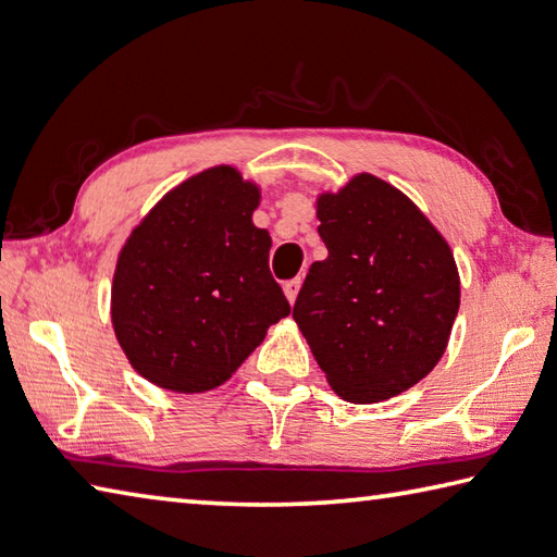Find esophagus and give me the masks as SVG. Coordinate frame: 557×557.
Here are the masks:
<instances>
[{
	"instance_id": "34e87169",
	"label": "esophagus",
	"mask_w": 557,
	"mask_h": 557,
	"mask_svg": "<svg viewBox=\"0 0 557 557\" xmlns=\"http://www.w3.org/2000/svg\"><path fill=\"white\" fill-rule=\"evenodd\" d=\"M300 286H302V278L298 276V278H290V281H286L283 283V293H286V298H288V302H296V298H298V290H300Z\"/></svg>"
}]
</instances>
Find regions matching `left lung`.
I'll use <instances>...</instances> for the list:
<instances>
[{
    "mask_svg": "<svg viewBox=\"0 0 557 557\" xmlns=\"http://www.w3.org/2000/svg\"><path fill=\"white\" fill-rule=\"evenodd\" d=\"M318 220L330 255L310 267L293 320L344 400L400 395L446 351L460 306L454 251L403 191L373 174L322 194Z\"/></svg>",
    "mask_w": 557,
    "mask_h": 557,
    "instance_id": "left-lung-1",
    "label": "left lung"
}]
</instances>
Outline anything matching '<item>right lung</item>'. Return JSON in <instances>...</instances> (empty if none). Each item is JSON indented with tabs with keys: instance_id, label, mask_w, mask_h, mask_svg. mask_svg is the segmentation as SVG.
Masks as SVG:
<instances>
[{
	"instance_id": "right-lung-1",
	"label": "right lung",
	"mask_w": 557,
	"mask_h": 557,
	"mask_svg": "<svg viewBox=\"0 0 557 557\" xmlns=\"http://www.w3.org/2000/svg\"><path fill=\"white\" fill-rule=\"evenodd\" d=\"M259 186L220 164L172 188L115 261L111 322L135 371L172 393L225 383L290 306L251 223Z\"/></svg>"
}]
</instances>
